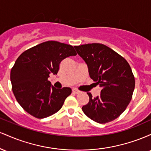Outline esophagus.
Returning <instances> with one entry per match:
<instances>
[{
    "instance_id": "34e87169",
    "label": "esophagus",
    "mask_w": 151,
    "mask_h": 151,
    "mask_svg": "<svg viewBox=\"0 0 151 151\" xmlns=\"http://www.w3.org/2000/svg\"><path fill=\"white\" fill-rule=\"evenodd\" d=\"M72 92H73L74 93H76V94H78V93H80V91H79V90L74 89L72 90Z\"/></svg>"
}]
</instances>
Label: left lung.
<instances>
[{
    "instance_id": "obj_1",
    "label": "left lung",
    "mask_w": 151,
    "mask_h": 151,
    "mask_svg": "<svg viewBox=\"0 0 151 151\" xmlns=\"http://www.w3.org/2000/svg\"><path fill=\"white\" fill-rule=\"evenodd\" d=\"M87 64L90 77L101 88V94L82 106L84 114L99 124L115 120L129 104L135 78L128 62L109 47L100 43L74 46Z\"/></svg>"
}]
</instances>
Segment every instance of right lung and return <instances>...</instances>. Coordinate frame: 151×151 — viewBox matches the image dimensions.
Returning a JSON list of instances; mask_svg holds the SVG:
<instances>
[{"mask_svg": "<svg viewBox=\"0 0 151 151\" xmlns=\"http://www.w3.org/2000/svg\"><path fill=\"white\" fill-rule=\"evenodd\" d=\"M75 55L77 52L70 45L47 41L18 57L10 71V81L17 101L26 112L37 119H44L62 108L72 89L51 87L48 77L58 74L64 59Z\"/></svg>", "mask_w": 151, "mask_h": 151, "instance_id": "add662e5", "label": "right lung"}]
</instances>
